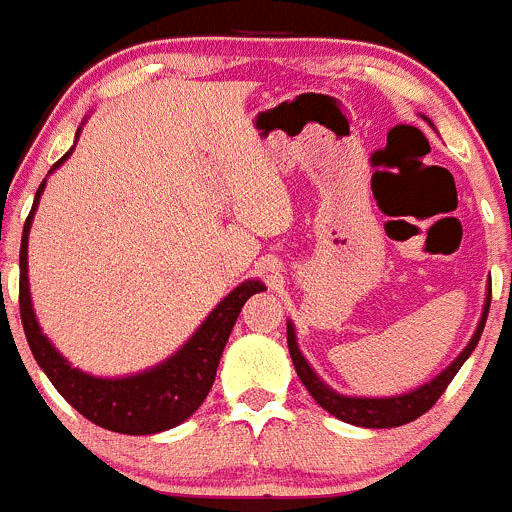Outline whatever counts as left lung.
Here are the masks:
<instances>
[{"instance_id": "left-lung-1", "label": "left lung", "mask_w": 512, "mask_h": 512, "mask_svg": "<svg viewBox=\"0 0 512 512\" xmlns=\"http://www.w3.org/2000/svg\"><path fill=\"white\" fill-rule=\"evenodd\" d=\"M423 119L430 124L428 116H423ZM488 311H490V288L488 293H485V303H483V313H480L478 328H475L468 346L460 351V356L455 358L450 366H445L438 376L430 378L428 383H423V386L413 388V391L408 393H401V396L366 398V396H346V393L333 391L326 381H321V376L313 371L311 363H308L306 356L301 353V348H298V341H296V326H293L291 321H286L288 353H291V361L293 366H296V373L298 378H301L303 386H306V391L316 398V403L323 408V411L336 416L338 421L351 423V426H358V428L406 426V423L416 421V418H421L423 413L435 406V401L443 396V391L448 388V383L453 381L455 373L460 371V366L468 361V356L475 351V346H478L480 333H483L485 328V318H488Z\"/></svg>"}]
</instances>
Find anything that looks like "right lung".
<instances>
[{"label": "right lung", "mask_w": 512, "mask_h": 512, "mask_svg": "<svg viewBox=\"0 0 512 512\" xmlns=\"http://www.w3.org/2000/svg\"><path fill=\"white\" fill-rule=\"evenodd\" d=\"M79 134H82V126L77 129V139ZM74 146L49 169V174H54L72 156ZM44 186H47V179L39 184L37 196H34L32 211L24 221L22 249H19V313H22V326L34 361L47 373L64 401L96 426L124 435H154L181 426L186 418L199 411L204 398L209 396L221 353L244 303L254 293L266 291V286L258 278L239 283L229 296L216 303L214 311L191 333L189 341L156 366L129 373V376H94L82 368H74L44 336L37 313H34L32 291H29V231H32L34 211L42 199Z\"/></svg>", "instance_id": "right-lung-1"}]
</instances>
